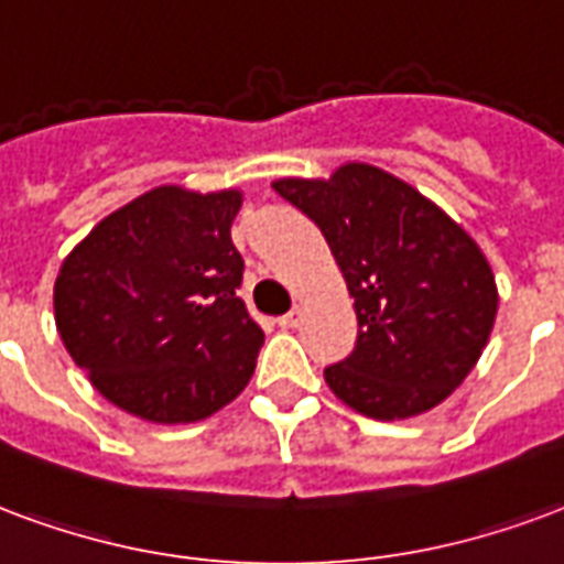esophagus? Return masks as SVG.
I'll list each match as a JSON object with an SVG mask.
<instances>
[{
  "label": "esophagus",
  "instance_id": "esophagus-1",
  "mask_svg": "<svg viewBox=\"0 0 564 564\" xmlns=\"http://www.w3.org/2000/svg\"><path fill=\"white\" fill-rule=\"evenodd\" d=\"M302 319H304L302 307H293L290 314L278 319V325H281V328H299V325H302Z\"/></svg>",
  "mask_w": 564,
  "mask_h": 564
}]
</instances>
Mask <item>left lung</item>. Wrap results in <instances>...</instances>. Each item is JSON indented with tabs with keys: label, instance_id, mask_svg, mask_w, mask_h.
<instances>
[{
	"label": "left lung",
	"instance_id": "obj_1",
	"mask_svg": "<svg viewBox=\"0 0 564 564\" xmlns=\"http://www.w3.org/2000/svg\"><path fill=\"white\" fill-rule=\"evenodd\" d=\"M271 187L323 229L356 299V349L325 367L335 398L377 421L440 406L478 365L499 307L473 236L403 178L361 161Z\"/></svg>",
	"mask_w": 564,
	"mask_h": 564
}]
</instances>
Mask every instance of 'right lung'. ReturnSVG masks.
Instances as JSON below:
<instances>
[{
    "label": "right lung",
    "mask_w": 564,
    "mask_h": 564,
    "mask_svg": "<svg viewBox=\"0 0 564 564\" xmlns=\"http://www.w3.org/2000/svg\"><path fill=\"white\" fill-rule=\"evenodd\" d=\"M239 208V187H152L62 262L53 286L62 344L119 410L191 424L253 377L265 335L236 295L245 262L229 227Z\"/></svg>",
    "instance_id": "right-lung-1"
}]
</instances>
